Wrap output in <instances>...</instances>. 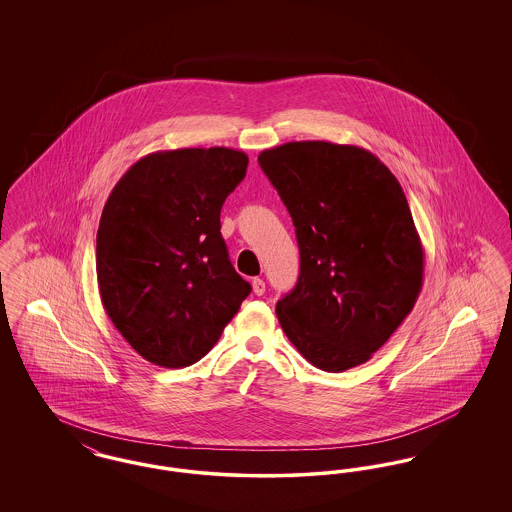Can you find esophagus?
Segmentation results:
<instances>
[{"label": "esophagus", "mask_w": 512, "mask_h": 512, "mask_svg": "<svg viewBox=\"0 0 512 512\" xmlns=\"http://www.w3.org/2000/svg\"><path fill=\"white\" fill-rule=\"evenodd\" d=\"M251 286H253V293H255V295H263V293H265V280H261V278H253Z\"/></svg>", "instance_id": "34e87169"}]
</instances>
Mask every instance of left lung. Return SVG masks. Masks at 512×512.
Masks as SVG:
<instances>
[{
    "instance_id": "obj_1",
    "label": "left lung",
    "mask_w": 512,
    "mask_h": 512,
    "mask_svg": "<svg viewBox=\"0 0 512 512\" xmlns=\"http://www.w3.org/2000/svg\"><path fill=\"white\" fill-rule=\"evenodd\" d=\"M259 165L292 215L299 280L276 303L282 330L320 370L363 365L413 311L424 249L401 184L370 151L288 142Z\"/></svg>"
}]
</instances>
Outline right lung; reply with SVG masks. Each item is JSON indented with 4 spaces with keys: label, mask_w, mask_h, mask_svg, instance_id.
<instances>
[{
    "label": "right lung",
    "mask_w": 512,
    "mask_h": 512,
    "mask_svg": "<svg viewBox=\"0 0 512 512\" xmlns=\"http://www.w3.org/2000/svg\"><path fill=\"white\" fill-rule=\"evenodd\" d=\"M247 155L230 147L155 151L109 195L96 240L105 313L146 361L182 368L203 359L251 286L220 236L224 199Z\"/></svg>",
    "instance_id": "right-lung-1"
}]
</instances>
